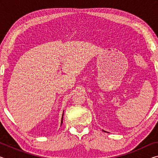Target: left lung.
Wrapping results in <instances>:
<instances>
[{"instance_id": "obj_1", "label": "left lung", "mask_w": 158, "mask_h": 158, "mask_svg": "<svg viewBox=\"0 0 158 158\" xmlns=\"http://www.w3.org/2000/svg\"><path fill=\"white\" fill-rule=\"evenodd\" d=\"M102 131H104V132H106V131H105V130H102Z\"/></svg>"}]
</instances>
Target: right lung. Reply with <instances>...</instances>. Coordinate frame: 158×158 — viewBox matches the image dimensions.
Returning a JSON list of instances; mask_svg holds the SVG:
<instances>
[{"instance_id":"obj_1","label":"right lung","mask_w":158,"mask_h":158,"mask_svg":"<svg viewBox=\"0 0 158 158\" xmlns=\"http://www.w3.org/2000/svg\"><path fill=\"white\" fill-rule=\"evenodd\" d=\"M63 116H62V119H61V125L63 123Z\"/></svg>"}]
</instances>
